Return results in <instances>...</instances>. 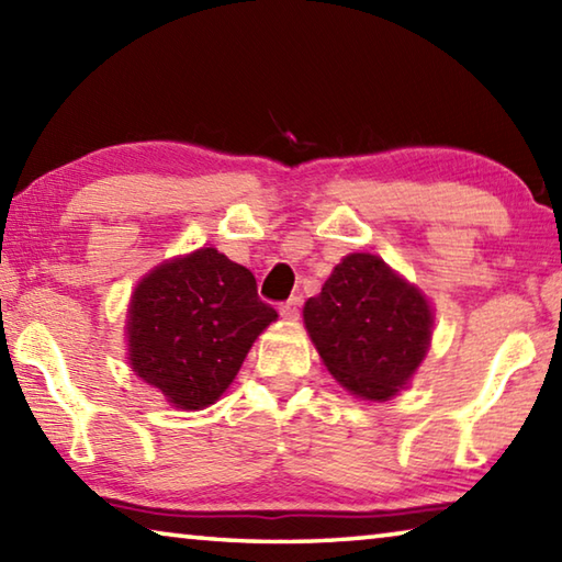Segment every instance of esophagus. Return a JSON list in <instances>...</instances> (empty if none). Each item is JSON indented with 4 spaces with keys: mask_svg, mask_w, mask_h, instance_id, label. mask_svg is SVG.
I'll use <instances>...</instances> for the list:
<instances>
[{
    "mask_svg": "<svg viewBox=\"0 0 562 562\" xmlns=\"http://www.w3.org/2000/svg\"><path fill=\"white\" fill-rule=\"evenodd\" d=\"M280 315H282L284 319H297V317H300V300L292 297V300H288V302H282V304H280Z\"/></svg>",
    "mask_w": 562,
    "mask_h": 562,
    "instance_id": "obj_1",
    "label": "esophagus"
}]
</instances>
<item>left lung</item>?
<instances>
[{
    "label": "left lung",
    "instance_id": "left-lung-1",
    "mask_svg": "<svg viewBox=\"0 0 562 562\" xmlns=\"http://www.w3.org/2000/svg\"><path fill=\"white\" fill-rule=\"evenodd\" d=\"M304 325L339 384L357 396L384 402L422 364L434 319L418 290L382 258L355 252L337 265L317 297L304 304Z\"/></svg>",
    "mask_w": 562,
    "mask_h": 562
}]
</instances>
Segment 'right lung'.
<instances>
[{
	"instance_id": "add662e5",
	"label": "right lung",
	"mask_w": 562,
	"mask_h": 562,
	"mask_svg": "<svg viewBox=\"0 0 562 562\" xmlns=\"http://www.w3.org/2000/svg\"><path fill=\"white\" fill-rule=\"evenodd\" d=\"M278 312L260 300L255 274L215 247L156 268L128 310L131 367L178 408L221 396L247 349Z\"/></svg>"
}]
</instances>
